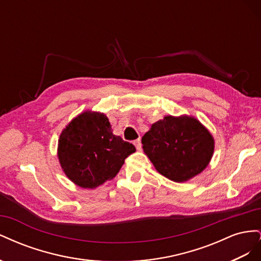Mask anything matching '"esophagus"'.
I'll return each mask as SVG.
<instances>
[{
    "label": "esophagus",
    "instance_id": "34e87169",
    "mask_svg": "<svg viewBox=\"0 0 261 261\" xmlns=\"http://www.w3.org/2000/svg\"><path fill=\"white\" fill-rule=\"evenodd\" d=\"M134 145H135V147L137 148V149H139L140 147H141V140L138 138V139H136V140H134Z\"/></svg>",
    "mask_w": 261,
    "mask_h": 261
}]
</instances>
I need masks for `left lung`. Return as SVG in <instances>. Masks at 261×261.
<instances>
[{
    "mask_svg": "<svg viewBox=\"0 0 261 261\" xmlns=\"http://www.w3.org/2000/svg\"><path fill=\"white\" fill-rule=\"evenodd\" d=\"M141 144L156 171L178 183L206 169L215 149L211 134L188 116H165L151 125Z\"/></svg>",
    "mask_w": 261,
    "mask_h": 261,
    "instance_id": "left-lung-1",
    "label": "left lung"
}]
</instances>
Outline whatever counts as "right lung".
<instances>
[{"label":"right lung","mask_w":261,"mask_h":261,"mask_svg":"<svg viewBox=\"0 0 261 261\" xmlns=\"http://www.w3.org/2000/svg\"><path fill=\"white\" fill-rule=\"evenodd\" d=\"M135 146L112 133L108 117L87 111L62 132L58 155L67 177L83 188H96L113 178Z\"/></svg>","instance_id":"right-lung-1"}]
</instances>
